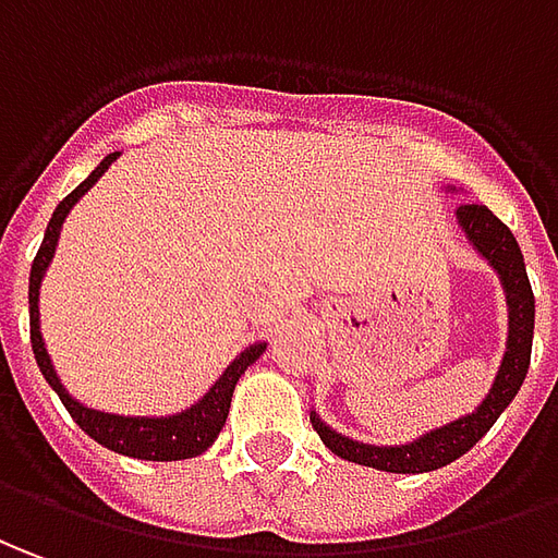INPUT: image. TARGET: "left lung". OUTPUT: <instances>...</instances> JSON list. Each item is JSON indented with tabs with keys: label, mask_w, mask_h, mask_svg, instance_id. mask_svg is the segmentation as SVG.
<instances>
[{
	"label": "left lung",
	"mask_w": 558,
	"mask_h": 558,
	"mask_svg": "<svg viewBox=\"0 0 558 558\" xmlns=\"http://www.w3.org/2000/svg\"><path fill=\"white\" fill-rule=\"evenodd\" d=\"M447 194H456V187H447ZM456 221L462 228L464 240L471 242V248L489 264L495 276L501 279V288H505L507 343L505 359H501L498 374L492 379V389L471 413L452 418L447 425H437L432 432L418 434L407 444H386V447L383 444H364V440L337 432L318 416L316 410H310V422L322 437V444L345 462L389 471V474H425V471H437L444 464L456 462L495 425V418L501 416L507 403L517 398L522 379L529 374L532 337H535V294L529 286L520 242L507 230V225H501L486 206H477V203L459 206Z\"/></svg>",
	"instance_id": "1"
}]
</instances>
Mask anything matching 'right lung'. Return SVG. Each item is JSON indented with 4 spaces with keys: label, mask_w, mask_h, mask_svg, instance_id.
Here are the masks:
<instances>
[{
    "label": "right lung",
    "mask_w": 558,
    "mask_h": 558,
    "mask_svg": "<svg viewBox=\"0 0 558 558\" xmlns=\"http://www.w3.org/2000/svg\"><path fill=\"white\" fill-rule=\"evenodd\" d=\"M121 157V151H111L99 160V167L84 179V182L69 194L57 209H53L51 221H48V230H45V240H41V248H38L36 260H33V270H29V343H33V355H36V364L41 376L48 379L60 401L69 410V416L78 422V428L84 434H90L96 444H102L111 452L118 456H130V459H145V462H179V459H194V456H203L206 449L213 447L215 437L221 434L225 422H228L230 401H233V389L240 383V376L255 364L264 352H267V343L257 340V343L245 345L236 359L230 361L225 367V374L218 376L213 383V389L206 391L199 401H194L191 407H184L179 413H167V416H124V413H106V410H94L87 403H81L75 395H69V389L63 386V379L57 376V367H53L51 355H48V345H45V337H41V316H38V288H41V279L51 267L53 252H57V242H60V230H63V221L66 215L72 213V206L78 203L90 187H94L106 169Z\"/></svg>",
    "instance_id": "1"
}]
</instances>
